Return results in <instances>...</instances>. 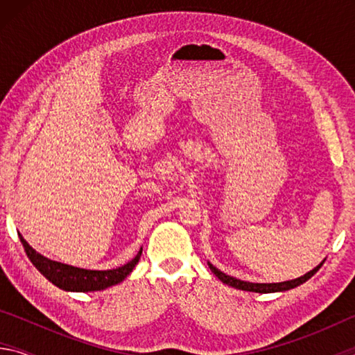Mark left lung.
Listing matches in <instances>:
<instances>
[{
    "label": "left lung",
    "mask_w": 355,
    "mask_h": 355,
    "mask_svg": "<svg viewBox=\"0 0 355 355\" xmlns=\"http://www.w3.org/2000/svg\"><path fill=\"white\" fill-rule=\"evenodd\" d=\"M326 261V258L318 264L316 268L311 269L307 274L300 275L297 279H293V280H286V282H279V284H252V282H244V280H239L236 277H232V275H227L222 271H219L218 268L213 266L211 263L208 261V266L211 269V272L218 277L222 284H225L228 286H233L236 288V290H243V291H252V293H282V291H288V290H293V288H296L299 285H302L307 282L309 279L313 277V275L320 271V268Z\"/></svg>",
    "instance_id": "left-lung-1"
}]
</instances>
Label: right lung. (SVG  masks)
<instances>
[{
	"instance_id": "1",
	"label": "right lung",
	"mask_w": 355,
	"mask_h": 355,
	"mask_svg": "<svg viewBox=\"0 0 355 355\" xmlns=\"http://www.w3.org/2000/svg\"><path fill=\"white\" fill-rule=\"evenodd\" d=\"M19 238L25 248V252L29 260L37 268V271L44 275L45 279L51 282L53 285L61 288L64 291H75V293H89V291H101L106 288L114 286L123 282L133 271L135 266L139 261L142 248L137 252V255L130 260L123 266L116 269H106V271H95V269H83L76 266H70L61 261L50 260V258L39 254L34 250L28 241L19 233Z\"/></svg>"
}]
</instances>
